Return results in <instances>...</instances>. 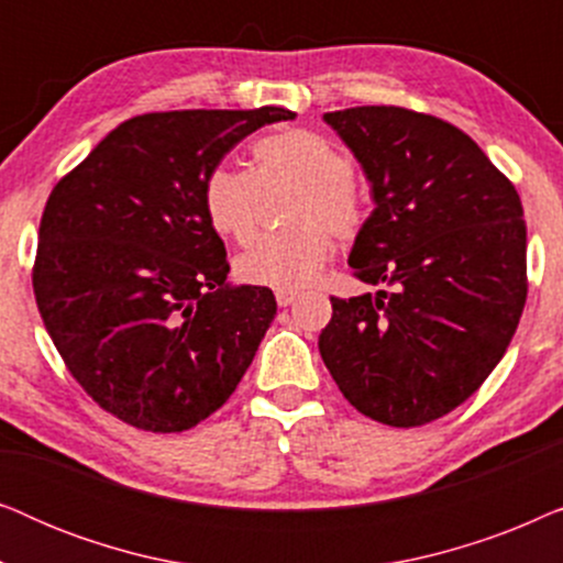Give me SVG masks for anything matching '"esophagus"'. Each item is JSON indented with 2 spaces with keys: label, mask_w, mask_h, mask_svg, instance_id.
I'll return each mask as SVG.
<instances>
[{
  "label": "esophagus",
  "mask_w": 563,
  "mask_h": 563,
  "mask_svg": "<svg viewBox=\"0 0 563 563\" xmlns=\"http://www.w3.org/2000/svg\"><path fill=\"white\" fill-rule=\"evenodd\" d=\"M299 291L295 289H276V305L279 307H289L291 302H297Z\"/></svg>",
  "instance_id": "34e87169"
}]
</instances>
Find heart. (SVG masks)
<instances>
[{"mask_svg":"<svg viewBox=\"0 0 563 563\" xmlns=\"http://www.w3.org/2000/svg\"><path fill=\"white\" fill-rule=\"evenodd\" d=\"M253 168L220 164L202 181V210L222 238L249 243L258 228L261 189L297 184L287 222L235 258L245 284L299 289L318 279L333 256V232L351 241L366 225V197L353 179V158L328 135L310 128H284L251 145Z\"/></svg>","mask_w":563,"mask_h":563,"instance_id":"1","label":"heart"}]
</instances>
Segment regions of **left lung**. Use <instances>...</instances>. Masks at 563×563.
Listing matches in <instances>:
<instances>
[{
    "label": "left lung",
    "instance_id": "obj_1",
    "mask_svg": "<svg viewBox=\"0 0 563 563\" xmlns=\"http://www.w3.org/2000/svg\"><path fill=\"white\" fill-rule=\"evenodd\" d=\"M322 120L372 184L349 264L389 291L330 297L320 356L361 415L418 428L466 402L505 356L528 297L512 181L451 122L405 107Z\"/></svg>",
    "mask_w": 563,
    "mask_h": 563
}]
</instances>
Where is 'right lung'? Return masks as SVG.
<instances>
[{"instance_id":"right-lung-1","label":"right lung","mask_w":563,"mask_h":563,"mask_svg":"<svg viewBox=\"0 0 563 563\" xmlns=\"http://www.w3.org/2000/svg\"><path fill=\"white\" fill-rule=\"evenodd\" d=\"M284 107L148 112L53 187L35 302L84 391L114 418L181 433L228 402L276 314L268 287H230L202 181Z\"/></svg>"}]
</instances>
